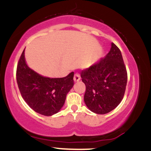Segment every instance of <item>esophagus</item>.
Segmentation results:
<instances>
[{"mask_svg": "<svg viewBox=\"0 0 151 151\" xmlns=\"http://www.w3.org/2000/svg\"><path fill=\"white\" fill-rule=\"evenodd\" d=\"M74 82H79L80 80V75L79 73H76L74 76Z\"/></svg>", "mask_w": 151, "mask_h": 151, "instance_id": "obj_1", "label": "esophagus"}]
</instances>
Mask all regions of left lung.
Listing matches in <instances>:
<instances>
[{
	"label": "left lung",
	"instance_id": "8db88e82",
	"mask_svg": "<svg viewBox=\"0 0 151 151\" xmlns=\"http://www.w3.org/2000/svg\"><path fill=\"white\" fill-rule=\"evenodd\" d=\"M85 83L84 101L91 111L105 114L114 110L124 96L127 71L119 48L111 43L104 58L80 73Z\"/></svg>",
	"mask_w": 151,
	"mask_h": 151
}]
</instances>
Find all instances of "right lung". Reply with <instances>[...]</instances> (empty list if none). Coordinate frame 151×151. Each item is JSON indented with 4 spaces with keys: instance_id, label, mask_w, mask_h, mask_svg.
I'll list each match as a JSON object with an SVG mask.
<instances>
[{
    "instance_id": "obj_1",
    "label": "right lung",
    "mask_w": 151,
    "mask_h": 151,
    "mask_svg": "<svg viewBox=\"0 0 151 151\" xmlns=\"http://www.w3.org/2000/svg\"><path fill=\"white\" fill-rule=\"evenodd\" d=\"M74 72L62 78L42 77L28 67L24 50L17 68V81L22 98L35 111L52 116L62 108L67 93L74 85Z\"/></svg>"
}]
</instances>
